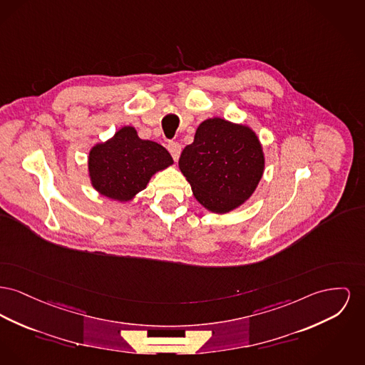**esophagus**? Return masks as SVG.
Listing matches in <instances>:
<instances>
[{"label": "esophagus", "mask_w": 365, "mask_h": 365, "mask_svg": "<svg viewBox=\"0 0 365 365\" xmlns=\"http://www.w3.org/2000/svg\"><path fill=\"white\" fill-rule=\"evenodd\" d=\"M167 148H168V151L171 153L172 158H173L175 161H178V158H179V155H180V151H182V146H180L178 142H170Z\"/></svg>", "instance_id": "esophagus-1"}]
</instances>
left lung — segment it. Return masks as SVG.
<instances>
[{"label":"left lung","mask_w":365,"mask_h":365,"mask_svg":"<svg viewBox=\"0 0 365 365\" xmlns=\"http://www.w3.org/2000/svg\"><path fill=\"white\" fill-rule=\"evenodd\" d=\"M194 197L210 211L225 214L255 192L264 168L262 146L252 129L210 118L179 158Z\"/></svg>","instance_id":"left-lung-1"}]
</instances>
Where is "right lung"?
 Segmentation results:
<instances>
[{
    "instance_id": "right-lung-1",
    "label": "right lung",
    "mask_w": 365,
    "mask_h": 365,
    "mask_svg": "<svg viewBox=\"0 0 365 365\" xmlns=\"http://www.w3.org/2000/svg\"><path fill=\"white\" fill-rule=\"evenodd\" d=\"M171 154L161 145L143 140L132 127H124L106 143L89 153L88 167L92 186L103 195L128 201L143 190L151 176L170 167Z\"/></svg>"
}]
</instances>
